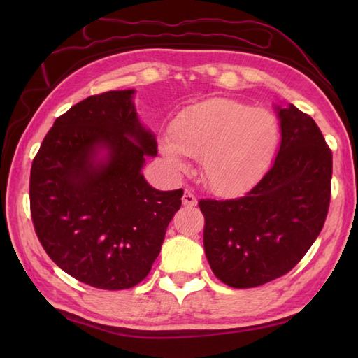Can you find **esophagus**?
<instances>
[{"label":"esophagus","instance_id":"obj_1","mask_svg":"<svg viewBox=\"0 0 358 358\" xmlns=\"http://www.w3.org/2000/svg\"><path fill=\"white\" fill-rule=\"evenodd\" d=\"M183 204L186 208H194L196 204V196L189 191V189H186L185 191V195H183Z\"/></svg>","mask_w":358,"mask_h":358}]
</instances>
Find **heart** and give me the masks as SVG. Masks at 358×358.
<instances>
[{"instance_id": "b5f03b06", "label": "heart", "mask_w": 358, "mask_h": 358, "mask_svg": "<svg viewBox=\"0 0 358 358\" xmlns=\"http://www.w3.org/2000/svg\"><path fill=\"white\" fill-rule=\"evenodd\" d=\"M280 136L278 120L271 110L212 98L181 112L159 149L177 171L186 169L183 154L200 158L204 186L220 196H238L269 171Z\"/></svg>"}]
</instances>
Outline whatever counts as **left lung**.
Returning a JSON list of instances; mask_svg holds the SVG:
<instances>
[{
  "instance_id": "1",
  "label": "left lung",
  "mask_w": 358,
  "mask_h": 358,
  "mask_svg": "<svg viewBox=\"0 0 358 358\" xmlns=\"http://www.w3.org/2000/svg\"><path fill=\"white\" fill-rule=\"evenodd\" d=\"M281 144L271 169L234 200H200L204 252L214 275L237 289L283 277L322 232L331 201L332 152L308 113L277 108Z\"/></svg>"
}]
</instances>
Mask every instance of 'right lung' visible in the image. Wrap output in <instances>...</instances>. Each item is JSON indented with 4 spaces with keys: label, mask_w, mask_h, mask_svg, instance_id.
Returning a JSON list of instances; mask_svg holds the SVG:
<instances>
[{
    "label": "right lung",
    "mask_w": 358,
    "mask_h": 358,
    "mask_svg": "<svg viewBox=\"0 0 358 358\" xmlns=\"http://www.w3.org/2000/svg\"><path fill=\"white\" fill-rule=\"evenodd\" d=\"M134 90L92 95L55 120L30 169V215L52 262L81 283L120 291L148 277L183 189L157 191L141 173L155 136ZM104 148L108 155L96 158Z\"/></svg>",
    "instance_id": "1"
}]
</instances>
